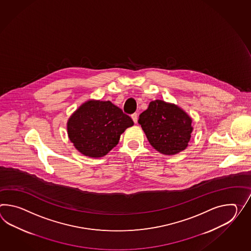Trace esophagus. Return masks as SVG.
Listing matches in <instances>:
<instances>
[{
  "label": "esophagus",
  "instance_id": "esophagus-1",
  "mask_svg": "<svg viewBox=\"0 0 251 251\" xmlns=\"http://www.w3.org/2000/svg\"><path fill=\"white\" fill-rule=\"evenodd\" d=\"M131 118H132V120H133L134 123H138V114H137V113H133V114L131 115Z\"/></svg>",
  "mask_w": 251,
  "mask_h": 251
}]
</instances>
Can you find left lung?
<instances>
[{
	"label": "left lung",
	"instance_id": "obj_1",
	"mask_svg": "<svg viewBox=\"0 0 251 251\" xmlns=\"http://www.w3.org/2000/svg\"><path fill=\"white\" fill-rule=\"evenodd\" d=\"M138 122L151 145L161 154L176 155L187 148L193 131L192 118L178 106L153 100Z\"/></svg>",
	"mask_w": 251,
	"mask_h": 251
}]
</instances>
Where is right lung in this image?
<instances>
[{"label": "right lung", "mask_w": 251, "mask_h": 251, "mask_svg": "<svg viewBox=\"0 0 251 251\" xmlns=\"http://www.w3.org/2000/svg\"><path fill=\"white\" fill-rule=\"evenodd\" d=\"M133 124L131 118L110 100H89L68 119L67 134L80 153L96 158L116 147L121 135Z\"/></svg>", "instance_id": "add662e5"}]
</instances>
